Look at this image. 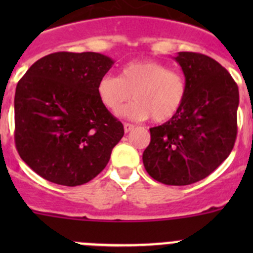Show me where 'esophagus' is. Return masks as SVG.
<instances>
[{"instance_id": "1", "label": "esophagus", "mask_w": 253, "mask_h": 253, "mask_svg": "<svg viewBox=\"0 0 253 253\" xmlns=\"http://www.w3.org/2000/svg\"><path fill=\"white\" fill-rule=\"evenodd\" d=\"M134 129V125L133 124H129V123H124V131L125 133H129L130 130Z\"/></svg>"}]
</instances>
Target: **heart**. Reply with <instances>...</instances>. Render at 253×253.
I'll return each instance as SVG.
<instances>
[{"label":"heart","instance_id":"obj_1","mask_svg":"<svg viewBox=\"0 0 253 253\" xmlns=\"http://www.w3.org/2000/svg\"><path fill=\"white\" fill-rule=\"evenodd\" d=\"M187 93L185 77L157 60L129 62L122 68L120 77L105 75L97 84L100 101L110 111H118L125 102L135 101L120 111L130 120L167 122L178 113Z\"/></svg>","mask_w":253,"mask_h":253}]
</instances>
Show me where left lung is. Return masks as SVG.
Segmentation results:
<instances>
[{"label":"left lung","instance_id":"obj_1","mask_svg":"<svg viewBox=\"0 0 253 253\" xmlns=\"http://www.w3.org/2000/svg\"><path fill=\"white\" fill-rule=\"evenodd\" d=\"M175 60L184 72L186 99L173 118L149 129L143 165L154 180L184 186L209 176L232 152L240 93L229 72L213 58L180 51Z\"/></svg>","mask_w":253,"mask_h":253}]
</instances>
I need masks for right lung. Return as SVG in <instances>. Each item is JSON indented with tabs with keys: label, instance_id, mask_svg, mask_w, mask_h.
I'll return each instance as SVG.
<instances>
[{
	"label": "right lung",
	"instance_id": "1",
	"mask_svg": "<svg viewBox=\"0 0 253 253\" xmlns=\"http://www.w3.org/2000/svg\"><path fill=\"white\" fill-rule=\"evenodd\" d=\"M114 60L100 53L58 51L37 60L15 92V143L38 175L84 185L106 167L124 126L100 101L97 84Z\"/></svg>",
	"mask_w": 253,
	"mask_h": 253
}]
</instances>
